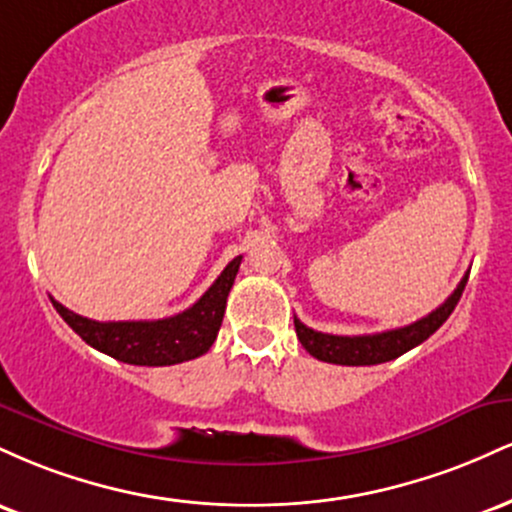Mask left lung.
<instances>
[{
    "mask_svg": "<svg viewBox=\"0 0 512 512\" xmlns=\"http://www.w3.org/2000/svg\"><path fill=\"white\" fill-rule=\"evenodd\" d=\"M467 276L457 284V289L450 293L448 301L438 305L433 313H428L421 320L411 322L407 327H397V330H387L378 334H361V337H339V334L315 332L305 327L298 317H293L296 334L301 339L303 349L317 361L337 363V366H375V363L392 361V358L407 354L409 349L426 342L433 332L448 320L457 301H460L464 286H467Z\"/></svg>",
    "mask_w": 512,
    "mask_h": 512,
    "instance_id": "left-lung-1",
    "label": "left lung"
}]
</instances>
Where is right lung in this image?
Wrapping results in <instances>:
<instances>
[{"instance_id": "right-lung-1", "label": "right lung", "mask_w": 512, "mask_h": 512, "mask_svg": "<svg viewBox=\"0 0 512 512\" xmlns=\"http://www.w3.org/2000/svg\"><path fill=\"white\" fill-rule=\"evenodd\" d=\"M240 260L236 257L226 264L219 279L209 286L192 308L182 310L163 320H132V322H96L72 313L50 298L57 313L72 330L91 344L93 349L129 363V366H175L207 354L219 334L226 298L236 281Z\"/></svg>"}]
</instances>
